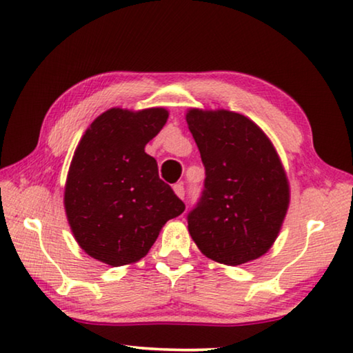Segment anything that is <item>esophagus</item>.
I'll list each match as a JSON object with an SVG mask.
<instances>
[{"mask_svg": "<svg viewBox=\"0 0 353 353\" xmlns=\"http://www.w3.org/2000/svg\"><path fill=\"white\" fill-rule=\"evenodd\" d=\"M172 190H174V193L179 196L181 199H185V188H183V183H176L174 187H172Z\"/></svg>", "mask_w": 353, "mask_h": 353, "instance_id": "esophagus-1", "label": "esophagus"}]
</instances>
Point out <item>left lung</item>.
<instances>
[{
	"instance_id": "8db88e82",
	"label": "left lung",
	"mask_w": 353,
	"mask_h": 353,
	"mask_svg": "<svg viewBox=\"0 0 353 353\" xmlns=\"http://www.w3.org/2000/svg\"><path fill=\"white\" fill-rule=\"evenodd\" d=\"M205 179L187 214L201 252L236 266L271 248L283 223L290 188L276 149L263 130L229 110L187 113Z\"/></svg>"
}]
</instances>
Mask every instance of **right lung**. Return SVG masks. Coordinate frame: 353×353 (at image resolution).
<instances>
[{"label":"right lung","mask_w":353,"mask_h":353,"mask_svg":"<svg viewBox=\"0 0 353 353\" xmlns=\"http://www.w3.org/2000/svg\"><path fill=\"white\" fill-rule=\"evenodd\" d=\"M168 112L110 109L83 134L65 185V212L76 241L110 266L148 254L166 221L185 204L159 177L145 146L165 126Z\"/></svg>","instance_id":"obj_1"}]
</instances>
